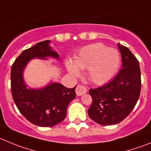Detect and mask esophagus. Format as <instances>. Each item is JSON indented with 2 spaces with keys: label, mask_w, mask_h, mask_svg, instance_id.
Segmentation results:
<instances>
[{
  "label": "esophagus",
  "mask_w": 151,
  "mask_h": 151,
  "mask_svg": "<svg viewBox=\"0 0 151 151\" xmlns=\"http://www.w3.org/2000/svg\"><path fill=\"white\" fill-rule=\"evenodd\" d=\"M76 93L77 96H82V95L85 94L87 93V88H86L83 85H78L76 88Z\"/></svg>",
  "instance_id": "obj_1"
}]
</instances>
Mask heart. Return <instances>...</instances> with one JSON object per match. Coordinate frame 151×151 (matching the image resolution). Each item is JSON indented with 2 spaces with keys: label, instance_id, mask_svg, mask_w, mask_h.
Returning a JSON list of instances; mask_svg holds the SVG:
<instances>
[{
  "label": "heart",
  "instance_id": "1",
  "mask_svg": "<svg viewBox=\"0 0 151 151\" xmlns=\"http://www.w3.org/2000/svg\"><path fill=\"white\" fill-rule=\"evenodd\" d=\"M74 62L67 61V68L74 77L80 70L87 69V76L96 84L107 83L114 77L120 65V55L117 50L107 48L100 43L90 44L78 51Z\"/></svg>",
  "mask_w": 151,
  "mask_h": 151
}]
</instances>
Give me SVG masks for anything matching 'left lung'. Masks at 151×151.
I'll return each instance as SVG.
<instances>
[{
	"label": "left lung",
	"instance_id": "1",
	"mask_svg": "<svg viewBox=\"0 0 151 151\" xmlns=\"http://www.w3.org/2000/svg\"><path fill=\"white\" fill-rule=\"evenodd\" d=\"M118 46L122 69L107 84L89 90L93 101L88 115L101 125H113L123 121L136 106L141 92L139 61L127 47Z\"/></svg>",
	"mask_w": 151,
	"mask_h": 151
}]
</instances>
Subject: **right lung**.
Wrapping results in <instances>:
<instances>
[{
	"label": "right lung",
	"mask_w": 151,
	"mask_h": 151,
	"mask_svg": "<svg viewBox=\"0 0 151 151\" xmlns=\"http://www.w3.org/2000/svg\"><path fill=\"white\" fill-rule=\"evenodd\" d=\"M50 41H41L24 50L15 59L11 69V90L12 98L21 114L32 124L40 127H52L65 119L69 104L76 98L73 88H67L58 83H52L40 90L27 88L23 78V70L35 57L48 56L59 58L51 50Z\"/></svg>",
	"instance_id": "add662e5"
}]
</instances>
